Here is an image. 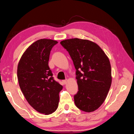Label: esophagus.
<instances>
[{"label": "esophagus", "mask_w": 134, "mask_h": 134, "mask_svg": "<svg viewBox=\"0 0 134 134\" xmlns=\"http://www.w3.org/2000/svg\"><path fill=\"white\" fill-rule=\"evenodd\" d=\"M63 82L64 84H66L67 83V79H65V80H63Z\"/></svg>", "instance_id": "esophagus-1"}]
</instances>
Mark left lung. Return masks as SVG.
Segmentation results:
<instances>
[{
  "mask_svg": "<svg viewBox=\"0 0 134 134\" xmlns=\"http://www.w3.org/2000/svg\"><path fill=\"white\" fill-rule=\"evenodd\" d=\"M60 44L76 69L78 91L74 97L75 104L84 112H93L104 102L112 83L109 60L97 44L87 40L67 39Z\"/></svg>",
  "mask_w": 134,
  "mask_h": 134,
  "instance_id": "8db88e82",
  "label": "left lung"
}]
</instances>
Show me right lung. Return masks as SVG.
<instances>
[{"mask_svg":"<svg viewBox=\"0 0 134 134\" xmlns=\"http://www.w3.org/2000/svg\"><path fill=\"white\" fill-rule=\"evenodd\" d=\"M58 41L40 39L30 45L17 68L19 87L25 98L37 112L49 115L57 109L63 86L54 80L48 65L51 51Z\"/></svg>","mask_w":134,"mask_h":134,"instance_id":"right-lung-1","label":"right lung"}]
</instances>
